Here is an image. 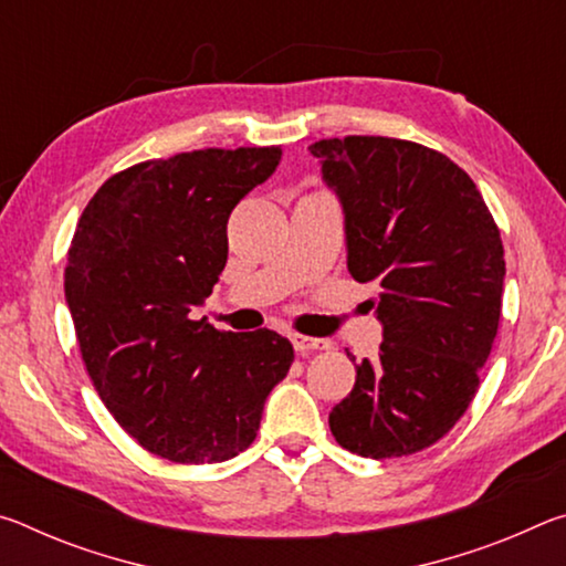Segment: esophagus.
Returning <instances> with one entry per match:
<instances>
[{"mask_svg":"<svg viewBox=\"0 0 566 566\" xmlns=\"http://www.w3.org/2000/svg\"><path fill=\"white\" fill-rule=\"evenodd\" d=\"M292 344L296 352H317V349H329V342L327 339H319V337H304V334H292Z\"/></svg>","mask_w":566,"mask_h":566,"instance_id":"esophagus-1","label":"esophagus"}]
</instances>
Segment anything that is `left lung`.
Segmentation results:
<instances>
[{"mask_svg":"<svg viewBox=\"0 0 566 566\" xmlns=\"http://www.w3.org/2000/svg\"><path fill=\"white\" fill-rule=\"evenodd\" d=\"M310 151L342 205L349 274L379 286V354H349L357 381L329 429L359 457L421 452L472 405L492 352L506 272L500 229L442 151L391 137L319 139Z\"/></svg>","mask_w":566,"mask_h":566,"instance_id":"8db88e82","label":"left lung"}]
</instances>
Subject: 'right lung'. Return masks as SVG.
<instances>
[{"label": "right lung", "instance_id": "right-lung-1", "mask_svg": "<svg viewBox=\"0 0 566 566\" xmlns=\"http://www.w3.org/2000/svg\"><path fill=\"white\" fill-rule=\"evenodd\" d=\"M280 147L197 149L109 177L84 207L64 296L92 385L147 452L214 464L254 442L294 349L191 319L227 264V222Z\"/></svg>", "mask_w": 566, "mask_h": 566}]
</instances>
